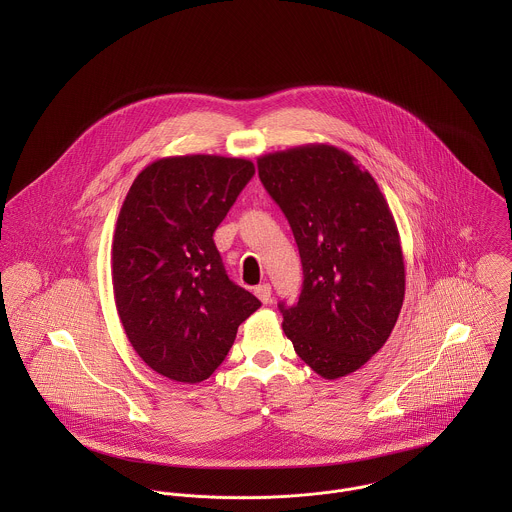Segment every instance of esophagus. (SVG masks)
I'll return each mask as SVG.
<instances>
[{"instance_id":"34e87169","label":"esophagus","mask_w":512,"mask_h":512,"mask_svg":"<svg viewBox=\"0 0 512 512\" xmlns=\"http://www.w3.org/2000/svg\"><path fill=\"white\" fill-rule=\"evenodd\" d=\"M254 293H256V297H258L262 303H268V301L272 299V288H270V284H260V286H256Z\"/></svg>"}]
</instances>
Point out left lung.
I'll list each match as a JSON object with an SVG mask.
<instances>
[{
    "label": "left lung",
    "instance_id": "obj_1",
    "mask_svg": "<svg viewBox=\"0 0 512 512\" xmlns=\"http://www.w3.org/2000/svg\"><path fill=\"white\" fill-rule=\"evenodd\" d=\"M258 175L292 226L303 266L299 301L280 303L297 357L335 380L390 337L406 292L394 217L347 151L307 144L258 157Z\"/></svg>",
    "mask_w": 512,
    "mask_h": 512
}]
</instances>
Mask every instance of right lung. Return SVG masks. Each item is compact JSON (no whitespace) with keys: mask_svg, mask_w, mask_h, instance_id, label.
Segmentation results:
<instances>
[{"mask_svg":"<svg viewBox=\"0 0 512 512\" xmlns=\"http://www.w3.org/2000/svg\"><path fill=\"white\" fill-rule=\"evenodd\" d=\"M254 171L242 157H163L122 203L112 240L116 309L134 351L169 380H207L262 305L228 280L213 240Z\"/></svg>","mask_w":512,"mask_h":512,"instance_id":"obj_1","label":"right lung"}]
</instances>
